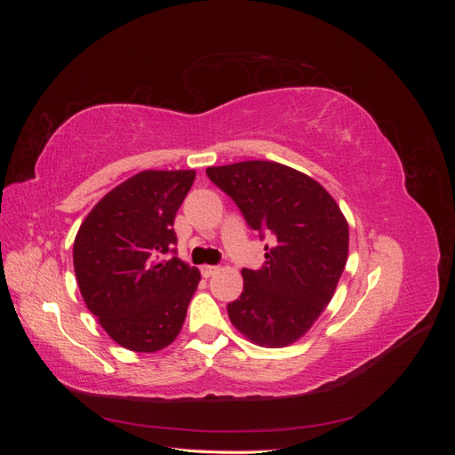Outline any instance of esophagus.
Returning a JSON list of instances; mask_svg holds the SVG:
<instances>
[{
	"label": "esophagus",
	"mask_w": 455,
	"mask_h": 455,
	"mask_svg": "<svg viewBox=\"0 0 455 455\" xmlns=\"http://www.w3.org/2000/svg\"><path fill=\"white\" fill-rule=\"evenodd\" d=\"M218 271V267L216 266H201V273H203V277L204 279H209V277H212V275Z\"/></svg>",
	"instance_id": "obj_1"
}]
</instances>
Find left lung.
Wrapping results in <instances>:
<instances>
[{
  "label": "left lung",
  "instance_id": "8db88e82",
  "mask_svg": "<svg viewBox=\"0 0 455 455\" xmlns=\"http://www.w3.org/2000/svg\"><path fill=\"white\" fill-rule=\"evenodd\" d=\"M206 176L235 201L246 224L275 243L259 269H243L229 321L261 347L304 336L332 299L346 267L349 226L338 203L307 174L273 161L209 167Z\"/></svg>",
  "mask_w": 455,
  "mask_h": 455
}]
</instances>
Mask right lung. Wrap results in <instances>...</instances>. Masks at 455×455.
I'll list each match as a JSON object with an SVG mask.
<instances>
[{
  "label": "right lung",
  "instance_id": "1",
  "mask_svg": "<svg viewBox=\"0 0 455 455\" xmlns=\"http://www.w3.org/2000/svg\"><path fill=\"white\" fill-rule=\"evenodd\" d=\"M194 180L196 171H142L96 203L77 231L79 292L121 347L154 353L180 334L201 273L174 256L172 224Z\"/></svg>",
  "mask_w": 455,
  "mask_h": 455
}]
</instances>
